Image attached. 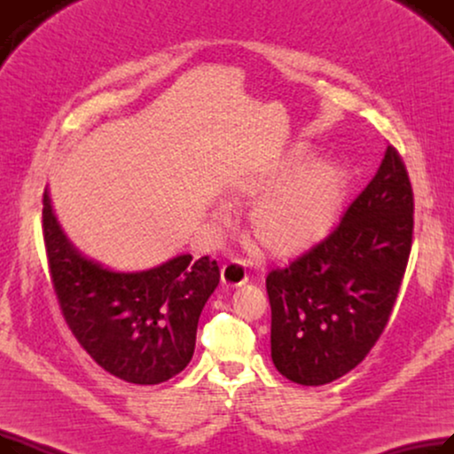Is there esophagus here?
Wrapping results in <instances>:
<instances>
[{
    "mask_svg": "<svg viewBox=\"0 0 454 454\" xmlns=\"http://www.w3.org/2000/svg\"><path fill=\"white\" fill-rule=\"evenodd\" d=\"M221 279L226 287H241V285H245L248 281V272L243 261L233 259L230 263L223 265Z\"/></svg>",
    "mask_w": 454,
    "mask_h": 454,
    "instance_id": "obj_1",
    "label": "esophagus"
}]
</instances>
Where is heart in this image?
Returning <instances> with one entry per match:
<instances>
[{
  "mask_svg": "<svg viewBox=\"0 0 454 454\" xmlns=\"http://www.w3.org/2000/svg\"><path fill=\"white\" fill-rule=\"evenodd\" d=\"M309 153H293L259 180H247L237 193L261 197L252 213L255 241L274 255H293L317 245L335 226L348 195L349 178L335 161H311ZM230 221V207H219Z\"/></svg>",
  "mask_w": 454,
  "mask_h": 454,
  "instance_id": "obj_1",
  "label": "heart"
}]
</instances>
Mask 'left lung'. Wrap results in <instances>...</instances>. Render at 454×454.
Segmentation results:
<instances>
[{
    "label": "left lung",
    "instance_id": "8db88e82",
    "mask_svg": "<svg viewBox=\"0 0 454 454\" xmlns=\"http://www.w3.org/2000/svg\"><path fill=\"white\" fill-rule=\"evenodd\" d=\"M412 230V185L388 145L340 224L287 269L267 276L270 355L281 375L320 387L363 363L390 318Z\"/></svg>",
    "mask_w": 454,
    "mask_h": 454
}]
</instances>
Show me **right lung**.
<instances>
[{"label":"right lung","instance_id":"add662e5","mask_svg":"<svg viewBox=\"0 0 454 454\" xmlns=\"http://www.w3.org/2000/svg\"><path fill=\"white\" fill-rule=\"evenodd\" d=\"M43 243L66 324L91 359L134 385H160L195 351L197 325L221 270L189 254L137 272H115L67 239L43 193Z\"/></svg>","mask_w":454,"mask_h":454}]
</instances>
